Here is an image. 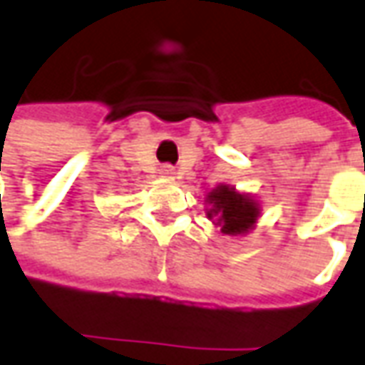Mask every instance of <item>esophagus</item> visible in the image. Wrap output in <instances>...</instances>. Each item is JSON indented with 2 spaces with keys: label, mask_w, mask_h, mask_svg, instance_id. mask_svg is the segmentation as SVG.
I'll return each mask as SVG.
<instances>
[{
  "label": "esophagus",
  "mask_w": 365,
  "mask_h": 365,
  "mask_svg": "<svg viewBox=\"0 0 365 365\" xmlns=\"http://www.w3.org/2000/svg\"><path fill=\"white\" fill-rule=\"evenodd\" d=\"M162 173H163V175H173V173H175V172H173L172 165H163Z\"/></svg>",
  "instance_id": "esophagus-1"
}]
</instances>
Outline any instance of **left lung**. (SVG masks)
I'll return each instance as SVG.
<instances>
[{
    "label": "left lung",
    "instance_id": "obj_1",
    "mask_svg": "<svg viewBox=\"0 0 365 365\" xmlns=\"http://www.w3.org/2000/svg\"><path fill=\"white\" fill-rule=\"evenodd\" d=\"M207 217L227 235L247 234L259 217V203L247 193L235 192L230 185H217L207 195Z\"/></svg>",
    "mask_w": 365,
    "mask_h": 365
}]
</instances>
